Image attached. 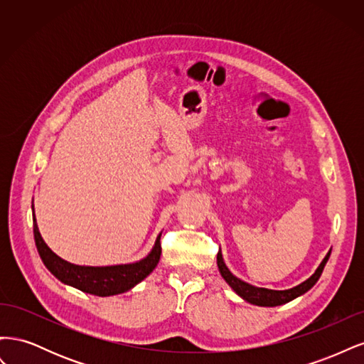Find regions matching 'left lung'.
<instances>
[{
	"instance_id": "obj_1",
	"label": "left lung",
	"mask_w": 364,
	"mask_h": 364,
	"mask_svg": "<svg viewBox=\"0 0 364 364\" xmlns=\"http://www.w3.org/2000/svg\"><path fill=\"white\" fill-rule=\"evenodd\" d=\"M329 255H331V250L326 253V257L323 258V261L321 264H318V267L316 269V272L311 274L310 278L289 290L261 289V287H255V285H250L245 281H241L240 278L235 277V274L230 273V270L228 269V266L223 261L222 252L217 253V266H218L220 274H222L223 279L229 284V287L232 289L240 297H243L246 302L258 305V306H278V305H284V304L296 299V297H299L310 290L313 285L318 281V278H321V274L323 272V267H325Z\"/></svg>"
}]
</instances>
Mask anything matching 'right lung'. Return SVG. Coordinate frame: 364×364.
Instances as JSON below:
<instances>
[{
	"label": "right lung",
	"mask_w": 364,
	"mask_h": 364,
	"mask_svg": "<svg viewBox=\"0 0 364 364\" xmlns=\"http://www.w3.org/2000/svg\"><path fill=\"white\" fill-rule=\"evenodd\" d=\"M33 234H35V243L39 257L54 277L60 282L71 285L74 289L102 297L119 294L134 289L136 284L146 279L155 270L162 252L159 234L155 241V246H153L149 255L136 262L117 264V266L105 267L77 266V264L62 259L47 246L46 241L41 237L35 211H33Z\"/></svg>",
	"instance_id": "obj_1"
}]
</instances>
